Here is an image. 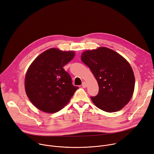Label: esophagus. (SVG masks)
I'll use <instances>...</instances> for the list:
<instances>
[{
    "mask_svg": "<svg viewBox=\"0 0 154 154\" xmlns=\"http://www.w3.org/2000/svg\"><path fill=\"white\" fill-rule=\"evenodd\" d=\"M82 86L83 88H86L87 87V84H86V82H83L82 84Z\"/></svg>",
    "mask_w": 154,
    "mask_h": 154,
    "instance_id": "34e87169",
    "label": "esophagus"
}]
</instances>
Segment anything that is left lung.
<instances>
[{"label":"left lung","instance_id":"obj_1","mask_svg":"<svg viewBox=\"0 0 154 154\" xmlns=\"http://www.w3.org/2000/svg\"><path fill=\"white\" fill-rule=\"evenodd\" d=\"M81 60L97 81L99 91L91 97L94 105L108 112L122 109L130 101L134 89V76L127 60L105 47L85 51Z\"/></svg>","mask_w":154,"mask_h":154}]
</instances>
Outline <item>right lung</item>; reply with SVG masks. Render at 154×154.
<instances>
[{
  "label": "right lung",
  "mask_w": 154,
  "mask_h": 154,
  "mask_svg": "<svg viewBox=\"0 0 154 154\" xmlns=\"http://www.w3.org/2000/svg\"><path fill=\"white\" fill-rule=\"evenodd\" d=\"M75 52L49 49L29 66L25 77V90L32 103L38 109L54 113L62 109L78 89L63 66Z\"/></svg>",
  "instance_id": "1"
}]
</instances>
